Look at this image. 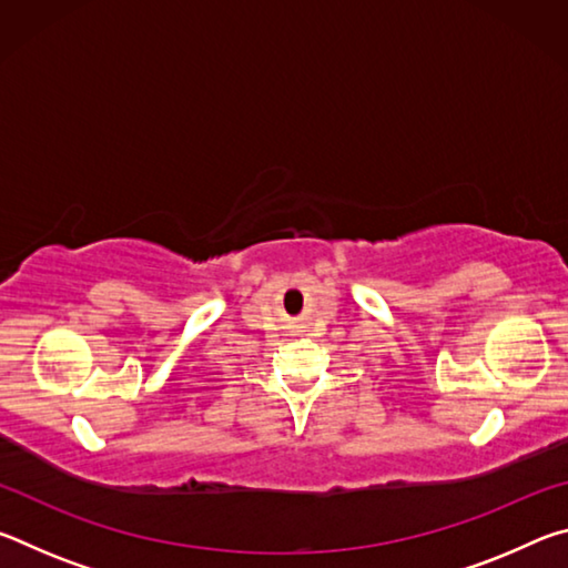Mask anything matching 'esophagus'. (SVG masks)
<instances>
[{"label": "esophagus", "mask_w": 568, "mask_h": 568, "mask_svg": "<svg viewBox=\"0 0 568 568\" xmlns=\"http://www.w3.org/2000/svg\"><path fill=\"white\" fill-rule=\"evenodd\" d=\"M293 335H295V333H293Z\"/></svg>", "instance_id": "obj_1"}]
</instances>
